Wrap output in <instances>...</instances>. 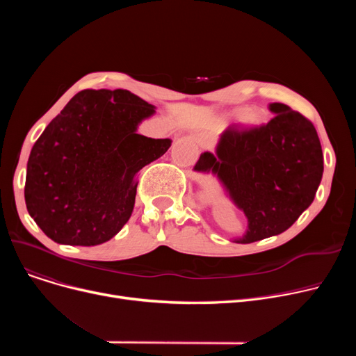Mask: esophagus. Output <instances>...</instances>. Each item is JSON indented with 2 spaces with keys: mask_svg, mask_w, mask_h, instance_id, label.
I'll return each instance as SVG.
<instances>
[{
  "mask_svg": "<svg viewBox=\"0 0 356 356\" xmlns=\"http://www.w3.org/2000/svg\"><path fill=\"white\" fill-rule=\"evenodd\" d=\"M196 141H197V144L202 148H209L212 145V143H213V138L209 134H199L196 137Z\"/></svg>",
  "mask_w": 356,
  "mask_h": 356,
  "instance_id": "esophagus-1",
  "label": "esophagus"
}]
</instances>
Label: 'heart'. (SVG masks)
I'll list each match as a JSON object with an SVG mask.
<instances>
[{
	"mask_svg": "<svg viewBox=\"0 0 356 356\" xmlns=\"http://www.w3.org/2000/svg\"><path fill=\"white\" fill-rule=\"evenodd\" d=\"M238 115L242 117V121H244L247 125H252V127L261 125L266 120L259 111H250L248 108H241L238 111Z\"/></svg>",
	"mask_w": 356,
	"mask_h": 356,
	"instance_id": "obj_1",
	"label": "heart"
}]
</instances>
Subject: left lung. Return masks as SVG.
I'll list each match as a JSON object with an SVG mask.
<instances>
[{
  "label": "left lung",
  "mask_w": 356,
  "mask_h": 356,
  "mask_svg": "<svg viewBox=\"0 0 356 356\" xmlns=\"http://www.w3.org/2000/svg\"><path fill=\"white\" fill-rule=\"evenodd\" d=\"M275 117L254 128L228 127L216 153H203L196 172H212L248 219L250 244L289 229L312 204L323 175V153L310 120L284 104H270Z\"/></svg>",
  "instance_id": "obj_1"
}]
</instances>
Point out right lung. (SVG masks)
<instances>
[{
	"label": "right lung",
	"mask_w": 356,
	"mask_h": 356,
	"mask_svg": "<svg viewBox=\"0 0 356 356\" xmlns=\"http://www.w3.org/2000/svg\"><path fill=\"white\" fill-rule=\"evenodd\" d=\"M154 106L125 89L78 92L31 148L24 197L40 229L65 245L117 235L134 209L141 168L172 141L137 134Z\"/></svg>",
	"instance_id": "right-lung-1"
}]
</instances>
